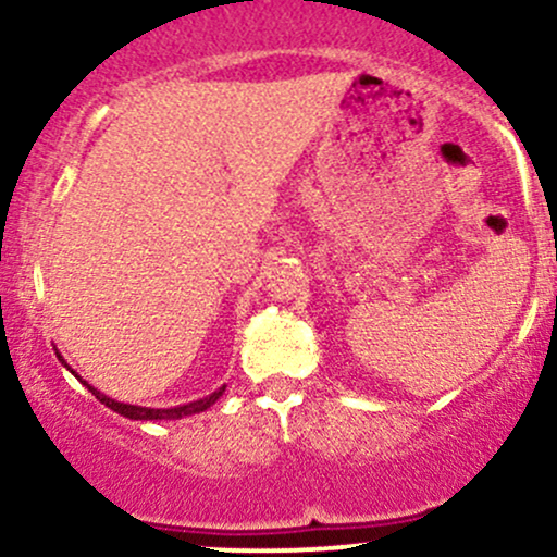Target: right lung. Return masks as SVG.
Here are the masks:
<instances>
[{
	"label": "right lung",
	"instance_id": "obj_1",
	"mask_svg": "<svg viewBox=\"0 0 557 557\" xmlns=\"http://www.w3.org/2000/svg\"><path fill=\"white\" fill-rule=\"evenodd\" d=\"M60 361H62V356H60ZM62 363H65V361H62ZM65 367H67V363H65ZM73 374H75V372H73ZM75 376H78V374H75ZM78 380H81V376H78ZM81 382H83V380H81ZM83 385H86L88 389H91V393L96 395V400L104 403L107 408H112V411H117L120 417H125V419H136V421L183 419V417H190V413H201V411H207L209 406H214L216 398H220V395L225 393V387H220V389H216V393L207 395V398L194 400V403H185V406H177V408H140V406H131V403H117V400L107 398L104 393H99V389H94L91 385H88V382H83Z\"/></svg>",
	"mask_w": 557,
	"mask_h": 557
}]
</instances>
